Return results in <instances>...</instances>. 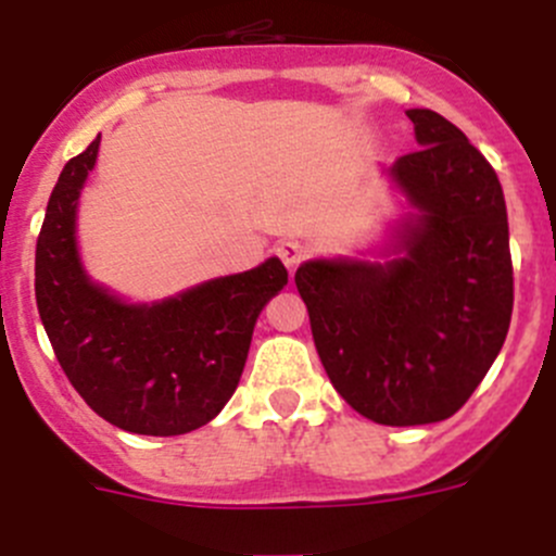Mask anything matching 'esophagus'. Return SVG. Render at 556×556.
<instances>
[{"label":"esophagus","mask_w":556,"mask_h":556,"mask_svg":"<svg viewBox=\"0 0 556 556\" xmlns=\"http://www.w3.org/2000/svg\"><path fill=\"white\" fill-rule=\"evenodd\" d=\"M277 255L282 257V263L288 266V271L293 274L295 266H299V263L306 257V247L301 244L299 239H282L277 244Z\"/></svg>","instance_id":"esophagus-1"}]
</instances>
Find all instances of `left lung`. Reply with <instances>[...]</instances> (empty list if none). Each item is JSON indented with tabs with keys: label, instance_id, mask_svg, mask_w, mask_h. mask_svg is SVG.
Returning <instances> with one entry per match:
<instances>
[{
	"label": "left lung",
	"instance_id": "1",
	"mask_svg": "<svg viewBox=\"0 0 556 556\" xmlns=\"http://www.w3.org/2000/svg\"><path fill=\"white\" fill-rule=\"evenodd\" d=\"M407 116L421 149L382 168L402 214L358 257H312L295 271L326 375L386 427L451 418L503 350L514 312L497 174L448 118Z\"/></svg>",
	"mask_w": 556,
	"mask_h": 556
}]
</instances>
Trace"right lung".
<instances>
[{"mask_svg": "<svg viewBox=\"0 0 556 556\" xmlns=\"http://www.w3.org/2000/svg\"><path fill=\"white\" fill-rule=\"evenodd\" d=\"M100 135L70 160L48 198L35 299L56 361L113 427L174 438L201 429L233 396L263 306L288 285L279 257L160 301H129L80 261L78 206Z\"/></svg>", "mask_w": 556, "mask_h": 556, "instance_id": "1", "label": "right lung"}]
</instances>
